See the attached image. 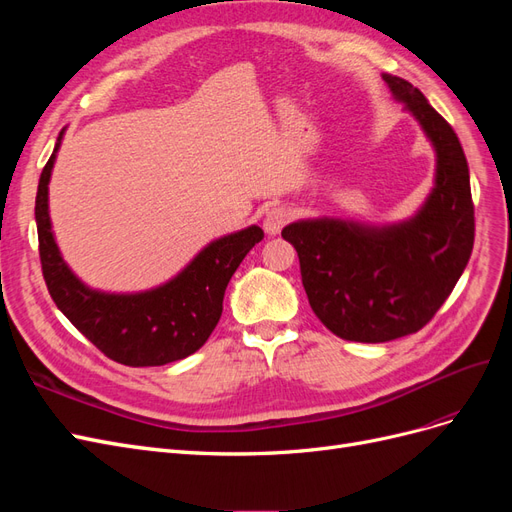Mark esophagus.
I'll list each match as a JSON object with an SVG mask.
<instances>
[{
    "mask_svg": "<svg viewBox=\"0 0 512 512\" xmlns=\"http://www.w3.org/2000/svg\"><path fill=\"white\" fill-rule=\"evenodd\" d=\"M290 222V211L286 207H273L267 211L265 215V230L269 232V235H277L286 224Z\"/></svg>",
    "mask_w": 512,
    "mask_h": 512,
    "instance_id": "1",
    "label": "esophagus"
}]
</instances>
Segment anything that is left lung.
<instances>
[{
  "label": "left lung",
  "mask_w": 512,
  "mask_h": 512,
  "mask_svg": "<svg viewBox=\"0 0 512 512\" xmlns=\"http://www.w3.org/2000/svg\"><path fill=\"white\" fill-rule=\"evenodd\" d=\"M382 79L436 147V188L425 207L389 228L309 220L282 230L299 254L314 314L337 337L363 344L421 331L453 292L474 245L470 170L455 130L412 83Z\"/></svg>",
  "instance_id": "8db88e82"
}]
</instances>
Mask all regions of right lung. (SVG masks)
Listing matches in <instances>:
<instances>
[{
	"mask_svg": "<svg viewBox=\"0 0 512 512\" xmlns=\"http://www.w3.org/2000/svg\"><path fill=\"white\" fill-rule=\"evenodd\" d=\"M46 162L36 194L42 275L55 305L104 356L121 365L153 367L194 354L222 316L224 292L245 254L265 232L250 226L213 241L175 280L138 294L89 290L59 256L49 220V179L59 149Z\"/></svg>",
	"mask_w": 512,
	"mask_h": 512,
	"instance_id": "add662e5",
	"label": "right lung"
}]
</instances>
